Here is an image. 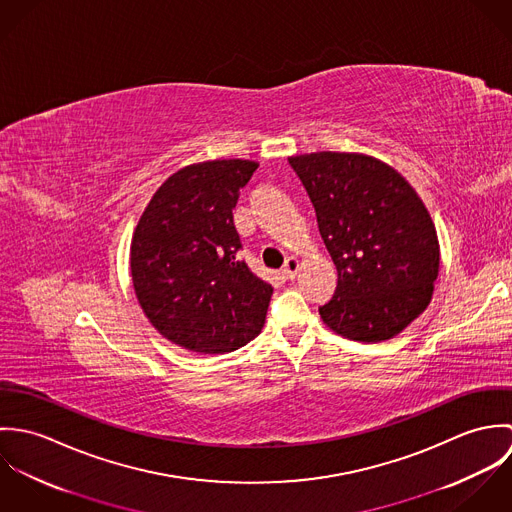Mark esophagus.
<instances>
[{"label": "esophagus", "instance_id": "esophagus-1", "mask_svg": "<svg viewBox=\"0 0 512 512\" xmlns=\"http://www.w3.org/2000/svg\"><path fill=\"white\" fill-rule=\"evenodd\" d=\"M299 266H301V264H299V258H297V256H290V258L286 260V264H284V270H282V272H284V276H286V278L293 280V278L297 276V272H299Z\"/></svg>", "mask_w": 512, "mask_h": 512}]
</instances>
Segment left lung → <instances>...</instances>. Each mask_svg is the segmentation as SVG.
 <instances>
[{
    "mask_svg": "<svg viewBox=\"0 0 512 512\" xmlns=\"http://www.w3.org/2000/svg\"><path fill=\"white\" fill-rule=\"evenodd\" d=\"M337 266V290L319 307L337 335L380 343L432 301L439 274L436 224L414 187L388 163L347 151L290 157Z\"/></svg>",
    "mask_w": 512,
    "mask_h": 512,
    "instance_id": "left-lung-1",
    "label": "left lung"
}]
</instances>
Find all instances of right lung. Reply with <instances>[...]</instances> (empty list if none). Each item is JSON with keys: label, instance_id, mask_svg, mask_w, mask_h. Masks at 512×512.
Returning <instances> with one entry per match:
<instances>
[{"label": "right lung", "instance_id": "right-lung-1", "mask_svg": "<svg viewBox=\"0 0 512 512\" xmlns=\"http://www.w3.org/2000/svg\"><path fill=\"white\" fill-rule=\"evenodd\" d=\"M258 161L211 159L181 167L149 199L130 246L136 297L171 343L230 353L264 327L272 286L236 258L232 209Z\"/></svg>", "mask_w": 512, "mask_h": 512}]
</instances>
